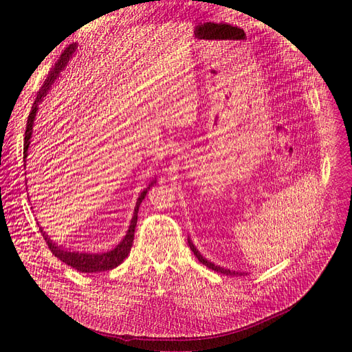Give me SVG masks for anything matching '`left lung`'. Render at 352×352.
I'll list each match as a JSON object with an SVG mask.
<instances>
[{"instance_id":"8db88e82","label":"left lung","mask_w":352,"mask_h":352,"mask_svg":"<svg viewBox=\"0 0 352 352\" xmlns=\"http://www.w3.org/2000/svg\"><path fill=\"white\" fill-rule=\"evenodd\" d=\"M188 243H189V248H190V250L193 252V255L197 258V261H199L200 263H204L206 267H209V269H212V270H214V272H217V273H223V274H226V276H243V274H245V273H241V272H235V270H230V269H224V267L216 266L214 263H212V262H209L208 259H205L202 255H200L199 250L195 248V245L192 243V241H190L189 236H188Z\"/></svg>"}]
</instances>
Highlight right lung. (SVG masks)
Here are the masks:
<instances>
[{
  "label": "right lung",
  "instance_id": "obj_1",
  "mask_svg": "<svg viewBox=\"0 0 352 352\" xmlns=\"http://www.w3.org/2000/svg\"><path fill=\"white\" fill-rule=\"evenodd\" d=\"M76 50V43L68 45L64 53L61 54L60 60L56 63V65L52 68V71L48 72L44 83L41 85V87L37 91L36 100L32 106L30 114L28 117V122H26V132H25V140H23V162H25V167H26V157H28V148L30 144V138H32V132H33V124H34V118H36V113L38 110V104L43 102L44 97L47 96V93L50 91V87L54 85V82L57 80V78L60 76V74L63 72V69L67 67L69 58L72 57V54L75 53ZM153 184H156V181H153L150 184L138 197V202L135 206V212L131 220V226L126 231V235L122 238V241L109 252L104 254H86V252H71V250H65L61 246H58L56 242H53L47 236V234L40 228V232L43 234V238L45 239L50 250H52L53 255L57 256L61 262L67 263L68 266L76 269L78 272L82 273H97V272H107L111 270L114 267H117L118 265H121L124 262V259L129 255L131 252V246L133 243V234H135V227L138 223V212H139V206L142 204V200L144 199L147 190L150 189Z\"/></svg>",
  "mask_w": 352,
  "mask_h": 352
}]
</instances>
